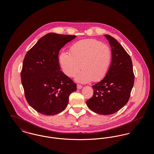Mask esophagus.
I'll return each mask as SVG.
<instances>
[{
    "label": "esophagus",
    "mask_w": 154,
    "mask_h": 154,
    "mask_svg": "<svg viewBox=\"0 0 154 154\" xmlns=\"http://www.w3.org/2000/svg\"><path fill=\"white\" fill-rule=\"evenodd\" d=\"M82 87V86L81 85H80V84H77V89H81Z\"/></svg>",
    "instance_id": "1"
}]
</instances>
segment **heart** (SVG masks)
<instances>
[{
    "label": "heart",
    "mask_w": 154,
    "mask_h": 154,
    "mask_svg": "<svg viewBox=\"0 0 154 154\" xmlns=\"http://www.w3.org/2000/svg\"><path fill=\"white\" fill-rule=\"evenodd\" d=\"M111 51L109 45L96 39L79 41L70 48V54L63 52L59 56V63L63 72L69 77L81 69L75 80L81 83L102 80L107 75L111 62Z\"/></svg>",
    "instance_id": "b5f03b06"
}]
</instances>
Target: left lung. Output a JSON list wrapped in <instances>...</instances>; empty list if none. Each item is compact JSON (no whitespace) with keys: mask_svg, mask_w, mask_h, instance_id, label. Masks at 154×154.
<instances>
[{"mask_svg":"<svg viewBox=\"0 0 154 154\" xmlns=\"http://www.w3.org/2000/svg\"><path fill=\"white\" fill-rule=\"evenodd\" d=\"M112 51V61L107 75L92 86L94 95L86 103L97 114L110 115L128 103L134 81L132 59L113 37L105 35Z\"/></svg>","mask_w":154,"mask_h":154,"instance_id":"left-lung-1","label":"left lung"}]
</instances>
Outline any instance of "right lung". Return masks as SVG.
<instances>
[{"label":"right lung","instance_id":"obj_1","mask_svg":"<svg viewBox=\"0 0 154 154\" xmlns=\"http://www.w3.org/2000/svg\"><path fill=\"white\" fill-rule=\"evenodd\" d=\"M75 35L49 33L32 47L23 61L21 78L27 102L37 112L54 116L66 109L77 85L60 70L59 50Z\"/></svg>","mask_w":154,"mask_h":154}]
</instances>
